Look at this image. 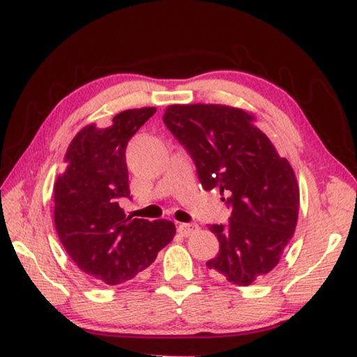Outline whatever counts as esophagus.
<instances>
[{
    "instance_id": "1",
    "label": "esophagus",
    "mask_w": 357,
    "mask_h": 357,
    "mask_svg": "<svg viewBox=\"0 0 357 357\" xmlns=\"http://www.w3.org/2000/svg\"><path fill=\"white\" fill-rule=\"evenodd\" d=\"M198 229H199L198 224H181L178 227V231L183 234V236H190V234L198 231Z\"/></svg>"
}]
</instances>
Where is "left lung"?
Wrapping results in <instances>:
<instances>
[{
	"instance_id": "8db88e82",
	"label": "left lung",
	"mask_w": 357,
	"mask_h": 357,
	"mask_svg": "<svg viewBox=\"0 0 357 357\" xmlns=\"http://www.w3.org/2000/svg\"><path fill=\"white\" fill-rule=\"evenodd\" d=\"M164 124L192 156L204 190L218 188L231 216L210 225L219 253L216 276L250 285L276 267L299 213L294 172L245 110L221 104H174Z\"/></svg>"
}]
</instances>
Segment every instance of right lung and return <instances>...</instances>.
<instances>
[{"instance_id": "add662e5", "label": "right lung", "mask_w": 357, "mask_h": 357, "mask_svg": "<svg viewBox=\"0 0 357 357\" xmlns=\"http://www.w3.org/2000/svg\"><path fill=\"white\" fill-rule=\"evenodd\" d=\"M155 112L124 110L107 128L86 126L67 149V169L53 187L59 241L78 268L98 284L133 279L176 233L170 221L132 219L119 207L121 199H130L127 144Z\"/></svg>"}]
</instances>
